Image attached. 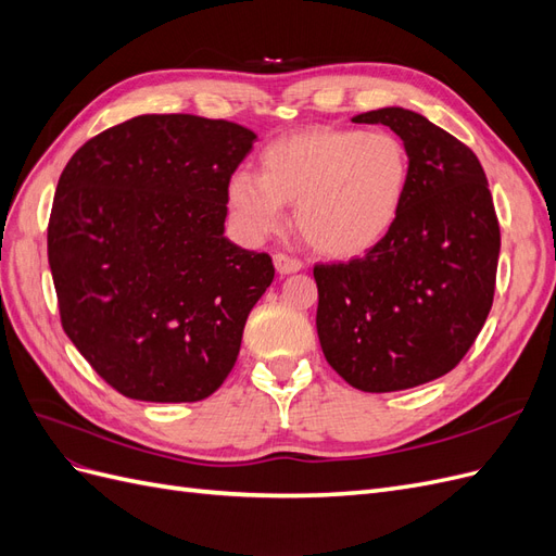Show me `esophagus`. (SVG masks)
<instances>
[{"label": "esophagus", "mask_w": 556, "mask_h": 556, "mask_svg": "<svg viewBox=\"0 0 556 556\" xmlns=\"http://www.w3.org/2000/svg\"><path fill=\"white\" fill-rule=\"evenodd\" d=\"M274 264H276V271L278 274H296L304 268V262H301L299 257H292V255H285V252H278V255L274 257Z\"/></svg>", "instance_id": "esophagus-1"}]
</instances>
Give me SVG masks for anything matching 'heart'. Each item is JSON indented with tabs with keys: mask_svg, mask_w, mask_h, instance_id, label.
Segmentation results:
<instances>
[{
	"mask_svg": "<svg viewBox=\"0 0 556 556\" xmlns=\"http://www.w3.org/2000/svg\"><path fill=\"white\" fill-rule=\"evenodd\" d=\"M410 162L387 131L317 127L280 137L260 155V176L237 172L227 182L233 225L262 241L288 223L329 257H355L392 231L408 192Z\"/></svg>",
	"mask_w": 556,
	"mask_h": 556,
	"instance_id": "1",
	"label": "heart"
}]
</instances>
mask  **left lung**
Segmentation results:
<instances>
[{"label":"left lung","instance_id":"8db88e82","mask_svg":"<svg viewBox=\"0 0 556 556\" xmlns=\"http://www.w3.org/2000/svg\"><path fill=\"white\" fill-rule=\"evenodd\" d=\"M352 123L396 131L410 180L380 243L364 257L313 266L317 336L345 382L399 392L445 376L476 343L494 304L501 229L482 164L466 143L399 106Z\"/></svg>","mask_w":556,"mask_h":556}]
</instances>
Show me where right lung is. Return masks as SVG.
Masks as SVG:
<instances>
[{"label":"right lung","instance_id":"right-lung-1","mask_svg":"<svg viewBox=\"0 0 556 556\" xmlns=\"http://www.w3.org/2000/svg\"><path fill=\"white\" fill-rule=\"evenodd\" d=\"M255 139L227 121L139 115L66 162L48 220L62 329L123 396L201 401L237 364L276 276L266 252L223 233L227 182Z\"/></svg>","mask_w":556,"mask_h":556}]
</instances>
